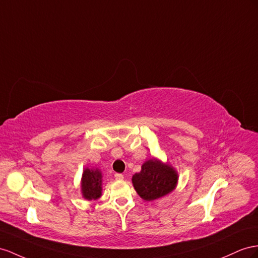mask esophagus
<instances>
[{
	"label": "esophagus",
	"mask_w": 258,
	"mask_h": 258,
	"mask_svg": "<svg viewBox=\"0 0 258 258\" xmlns=\"http://www.w3.org/2000/svg\"><path fill=\"white\" fill-rule=\"evenodd\" d=\"M114 177H115V180L121 181V180L124 179V175L121 174V173H115V174H114Z\"/></svg>",
	"instance_id": "esophagus-1"
}]
</instances>
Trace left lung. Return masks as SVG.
<instances>
[{
    "label": "left lung",
    "instance_id": "8db88e82",
    "mask_svg": "<svg viewBox=\"0 0 258 258\" xmlns=\"http://www.w3.org/2000/svg\"><path fill=\"white\" fill-rule=\"evenodd\" d=\"M177 172L173 167L160 160L149 159L142 166L140 173L132 177L134 188L144 201H155L168 195L175 188Z\"/></svg>",
    "mask_w": 258,
    "mask_h": 258
}]
</instances>
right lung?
<instances>
[{
    "instance_id": "obj_1",
    "label": "right lung",
    "mask_w": 258,
    "mask_h": 258,
    "mask_svg": "<svg viewBox=\"0 0 258 258\" xmlns=\"http://www.w3.org/2000/svg\"><path fill=\"white\" fill-rule=\"evenodd\" d=\"M82 194L85 200H98L102 192V174L98 169L86 168L82 176Z\"/></svg>"
}]
</instances>
